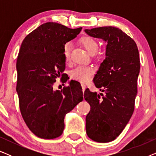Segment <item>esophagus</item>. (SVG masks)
<instances>
[{"instance_id": "obj_1", "label": "esophagus", "mask_w": 156, "mask_h": 156, "mask_svg": "<svg viewBox=\"0 0 156 156\" xmlns=\"http://www.w3.org/2000/svg\"><path fill=\"white\" fill-rule=\"evenodd\" d=\"M81 85H82V91H84L85 89H86V85L84 84H81Z\"/></svg>"}]
</instances>
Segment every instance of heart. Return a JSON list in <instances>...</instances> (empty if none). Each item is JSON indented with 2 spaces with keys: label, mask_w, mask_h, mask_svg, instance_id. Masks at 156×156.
I'll return each instance as SVG.
<instances>
[{
  "label": "heart",
  "mask_w": 156,
  "mask_h": 156,
  "mask_svg": "<svg viewBox=\"0 0 156 156\" xmlns=\"http://www.w3.org/2000/svg\"><path fill=\"white\" fill-rule=\"evenodd\" d=\"M81 42L90 55H93L97 52L98 48H99V43L94 38L89 36H84L81 39ZM70 51H71V46L68 42V43H66L64 47V56L66 61H68L70 58ZM94 72V70L92 67L81 65L77 66L72 69L70 73V76L74 80L85 83L89 81Z\"/></svg>",
  "instance_id": "heart-1"
}]
</instances>
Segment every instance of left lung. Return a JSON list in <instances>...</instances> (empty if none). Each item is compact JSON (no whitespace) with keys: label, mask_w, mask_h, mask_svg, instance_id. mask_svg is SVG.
<instances>
[{"label":"left lung","mask_w":156,"mask_h":156,"mask_svg":"<svg viewBox=\"0 0 156 156\" xmlns=\"http://www.w3.org/2000/svg\"><path fill=\"white\" fill-rule=\"evenodd\" d=\"M85 33L106 42L105 59L94 78L98 94L87 89L84 99L91 106L86 117L87 134L91 140L116 139L133 114L140 72L138 50L134 40L119 28L100 27Z\"/></svg>","instance_id":"left-lung-1"}]
</instances>
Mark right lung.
<instances>
[{
  "mask_svg": "<svg viewBox=\"0 0 156 156\" xmlns=\"http://www.w3.org/2000/svg\"><path fill=\"white\" fill-rule=\"evenodd\" d=\"M82 29L48 22L28 34L21 44L16 63V90L23 118L37 137L60 136L65 115L83 100L82 87L76 81L71 80L60 91L53 89L56 79L65 74V44Z\"/></svg>",
  "mask_w": 156,
  "mask_h": 156,
  "instance_id": "1",
  "label": "right lung"
}]
</instances>
